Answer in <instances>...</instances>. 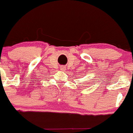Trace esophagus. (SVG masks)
Returning <instances> with one entry per match:
<instances>
[{"instance_id": "34e87169", "label": "esophagus", "mask_w": 133, "mask_h": 133, "mask_svg": "<svg viewBox=\"0 0 133 133\" xmlns=\"http://www.w3.org/2000/svg\"><path fill=\"white\" fill-rule=\"evenodd\" d=\"M61 70H65V68L64 66H61Z\"/></svg>"}]
</instances>
